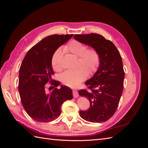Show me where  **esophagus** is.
<instances>
[{"mask_svg":"<svg viewBox=\"0 0 148 148\" xmlns=\"http://www.w3.org/2000/svg\"><path fill=\"white\" fill-rule=\"evenodd\" d=\"M73 96L75 98H77L78 97L79 95H78V93L77 91H76V90L73 91Z\"/></svg>","mask_w":148,"mask_h":148,"instance_id":"obj_1","label":"esophagus"}]
</instances>
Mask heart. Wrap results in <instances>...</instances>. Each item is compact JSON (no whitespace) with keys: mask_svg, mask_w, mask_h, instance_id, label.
Instances as JSON below:
<instances>
[{"mask_svg":"<svg viewBox=\"0 0 148 148\" xmlns=\"http://www.w3.org/2000/svg\"><path fill=\"white\" fill-rule=\"evenodd\" d=\"M64 51L78 57L77 69L65 71L61 75V80L65 85L70 87L77 86L86 79L88 73L92 75L96 72L101 63L99 52L94 48L87 49L83 43L77 40H72L64 47ZM63 53L58 49L53 53L51 65L53 70L59 72L62 70V59Z\"/></svg>","mask_w":148,"mask_h":148,"instance_id":"obj_1","label":"heart"}]
</instances>
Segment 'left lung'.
<instances>
[{
	"instance_id": "left-lung-1",
	"label": "left lung",
	"mask_w": 148,
	"mask_h": 148,
	"mask_svg": "<svg viewBox=\"0 0 148 148\" xmlns=\"http://www.w3.org/2000/svg\"><path fill=\"white\" fill-rule=\"evenodd\" d=\"M77 41L99 52L101 63L93 77L85 83L87 89L78 91L79 96L90 102L88 110L79 111L81 117L90 122H104L114 115L123 89L125 72L122 57L114 43L101 34H75Z\"/></svg>"
}]
</instances>
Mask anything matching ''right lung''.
<instances>
[{
	"label": "right lung",
	"instance_id": "right-lung-1",
	"mask_svg": "<svg viewBox=\"0 0 148 148\" xmlns=\"http://www.w3.org/2000/svg\"><path fill=\"white\" fill-rule=\"evenodd\" d=\"M73 35L49 36L31 48L22 62L18 82L21 102L26 113L37 122L56 119L60 115L62 104L73 98L72 91L68 86L57 88L60 82L52 78L54 72L51 65L56 51ZM47 83L49 88L54 89L50 94L46 92Z\"/></svg>",
	"mask_w": 148,
	"mask_h": 148
}]
</instances>
